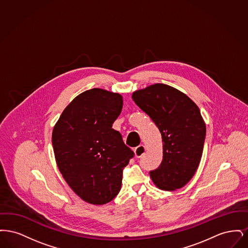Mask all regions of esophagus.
<instances>
[{
  "instance_id": "obj_1",
  "label": "esophagus",
  "mask_w": 248,
  "mask_h": 248,
  "mask_svg": "<svg viewBox=\"0 0 248 248\" xmlns=\"http://www.w3.org/2000/svg\"><path fill=\"white\" fill-rule=\"evenodd\" d=\"M145 151H146L145 146L144 145H140V146H138V147H136L134 149V154H135V156L137 158H140L142 155L144 154V153H145Z\"/></svg>"
}]
</instances>
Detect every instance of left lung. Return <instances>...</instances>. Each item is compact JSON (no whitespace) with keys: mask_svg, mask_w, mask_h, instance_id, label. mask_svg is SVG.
I'll use <instances>...</instances> for the list:
<instances>
[{"mask_svg":"<svg viewBox=\"0 0 248 248\" xmlns=\"http://www.w3.org/2000/svg\"><path fill=\"white\" fill-rule=\"evenodd\" d=\"M135 103L154 122L163 140V161L150 172L158 189L184 187L200 164L206 134L198 106L176 88L155 83L132 94Z\"/></svg>","mask_w":248,"mask_h":248,"instance_id":"1","label":"left lung"}]
</instances>
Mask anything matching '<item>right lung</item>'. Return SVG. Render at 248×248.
<instances>
[{
  "instance_id": "right-lung-1",
  "label": "right lung",
  "mask_w": 248,
  "mask_h": 248,
  "mask_svg": "<svg viewBox=\"0 0 248 248\" xmlns=\"http://www.w3.org/2000/svg\"><path fill=\"white\" fill-rule=\"evenodd\" d=\"M123 108L118 93L93 88L65 108L52 133L56 162L71 189L92 204H105L118 194L123 169L134 156L112 128Z\"/></svg>"
}]
</instances>
